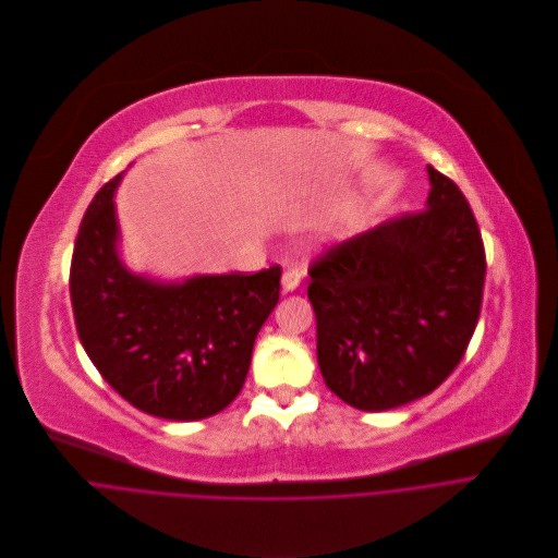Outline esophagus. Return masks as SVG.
I'll return each mask as SVG.
<instances>
[{
    "label": "esophagus",
    "mask_w": 558,
    "mask_h": 558,
    "mask_svg": "<svg viewBox=\"0 0 558 558\" xmlns=\"http://www.w3.org/2000/svg\"><path fill=\"white\" fill-rule=\"evenodd\" d=\"M300 280H302V269L295 267V265H291V267H287L284 274H282V289H284V291H295V289L300 287Z\"/></svg>",
    "instance_id": "esophagus-1"
}]
</instances>
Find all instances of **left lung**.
<instances>
[{
    "label": "left lung",
    "mask_w": 558,
    "mask_h": 558,
    "mask_svg": "<svg viewBox=\"0 0 558 558\" xmlns=\"http://www.w3.org/2000/svg\"><path fill=\"white\" fill-rule=\"evenodd\" d=\"M427 172L425 210L332 245L308 269L324 384L363 412L434 392L477 326L482 234L458 185L434 166Z\"/></svg>",
    "instance_id": "1"
}]
</instances>
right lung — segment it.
Masks as SVG:
<instances>
[{"label":"right lung","instance_id":"add662e5","mask_svg":"<svg viewBox=\"0 0 558 558\" xmlns=\"http://www.w3.org/2000/svg\"><path fill=\"white\" fill-rule=\"evenodd\" d=\"M120 179L122 172L96 193L74 245L70 295L81 343L102 379L140 412L166 421L215 416L245 384L282 269L181 284L131 274L116 250Z\"/></svg>","mask_w":558,"mask_h":558}]
</instances>
